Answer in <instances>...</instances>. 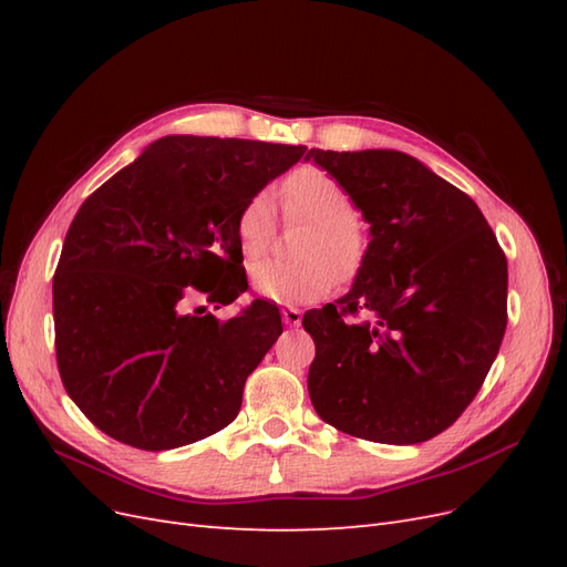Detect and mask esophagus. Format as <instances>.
Segmentation results:
<instances>
[{"mask_svg":"<svg viewBox=\"0 0 567 567\" xmlns=\"http://www.w3.org/2000/svg\"><path fill=\"white\" fill-rule=\"evenodd\" d=\"M281 319L286 326H300L302 312L298 310V307H281Z\"/></svg>","mask_w":567,"mask_h":567,"instance_id":"esophagus-1","label":"esophagus"}]
</instances>
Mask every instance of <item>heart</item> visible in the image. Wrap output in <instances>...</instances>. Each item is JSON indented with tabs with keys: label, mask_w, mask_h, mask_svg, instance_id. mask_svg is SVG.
<instances>
[{
	"label": "heart",
	"mask_w": 567,
	"mask_h": 567,
	"mask_svg": "<svg viewBox=\"0 0 567 567\" xmlns=\"http://www.w3.org/2000/svg\"><path fill=\"white\" fill-rule=\"evenodd\" d=\"M279 196L288 217L312 221L298 260H262L250 267L257 296L279 305L312 302L329 293L340 279H350L367 257V231L354 217V200L336 177L315 165L290 173ZM277 234V205L269 192L252 194L236 217V238L246 260H255Z\"/></svg>",
	"instance_id": "heart-1"
}]
</instances>
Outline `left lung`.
Masks as SVG:
<instances>
[{"instance_id": "8db88e82", "label": "left lung", "mask_w": 567, "mask_h": 567, "mask_svg": "<svg viewBox=\"0 0 567 567\" xmlns=\"http://www.w3.org/2000/svg\"><path fill=\"white\" fill-rule=\"evenodd\" d=\"M348 188L371 241L348 296L302 317L321 421L385 444L463 414L506 331V255L475 200L402 151L310 148Z\"/></svg>"}]
</instances>
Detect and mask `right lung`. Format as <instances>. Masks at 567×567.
Wrapping results in <instances>:
<instances>
[{"label":"right lung","instance_id":"add662e5","mask_svg":"<svg viewBox=\"0 0 567 567\" xmlns=\"http://www.w3.org/2000/svg\"><path fill=\"white\" fill-rule=\"evenodd\" d=\"M305 151L163 136L80 205L54 274L56 364L99 431L163 452L236 419L284 331L279 307L219 321L200 300L219 310L248 290L238 210Z\"/></svg>","mask_w":567,"mask_h":567}]
</instances>
